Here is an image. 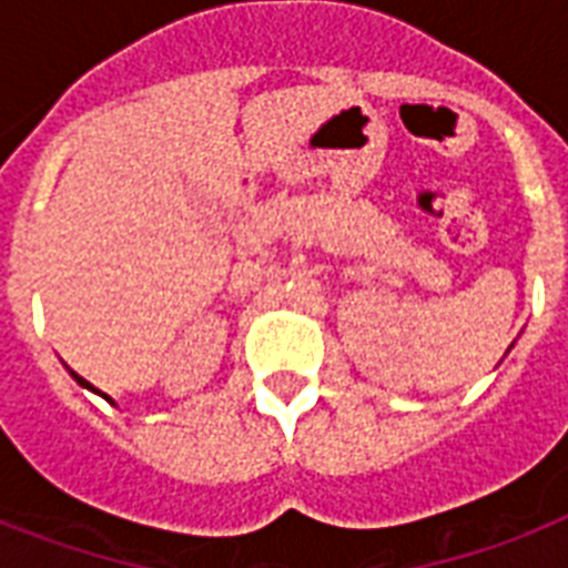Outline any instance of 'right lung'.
I'll return each instance as SVG.
<instances>
[{"label":"right lung","mask_w":568,"mask_h":568,"mask_svg":"<svg viewBox=\"0 0 568 568\" xmlns=\"http://www.w3.org/2000/svg\"><path fill=\"white\" fill-rule=\"evenodd\" d=\"M73 377H75V379H79V383H82V386H88V388H93V386H91V383H88V379H84V377H79V374H75V372H73Z\"/></svg>","instance_id":"add662e5"}]
</instances>
